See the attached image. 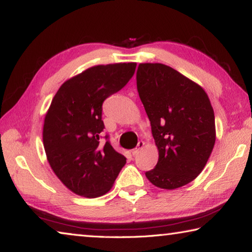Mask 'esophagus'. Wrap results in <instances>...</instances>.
<instances>
[{
    "mask_svg": "<svg viewBox=\"0 0 252 252\" xmlns=\"http://www.w3.org/2000/svg\"><path fill=\"white\" fill-rule=\"evenodd\" d=\"M144 143L143 141H139V143H138V147H136L135 149H133V150H132V155L133 156H136V155H139V152L142 150L143 149V147H144Z\"/></svg>",
    "mask_w": 252,
    "mask_h": 252,
    "instance_id": "esophagus-1",
    "label": "esophagus"
}]
</instances>
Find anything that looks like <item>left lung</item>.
<instances>
[{
	"label": "left lung",
	"instance_id": "obj_1",
	"mask_svg": "<svg viewBox=\"0 0 252 252\" xmlns=\"http://www.w3.org/2000/svg\"><path fill=\"white\" fill-rule=\"evenodd\" d=\"M136 87L159 152L146 177L165 190L188 185L206 167L216 143L210 99L198 83L162 63H140Z\"/></svg>",
	"mask_w": 252,
	"mask_h": 252
}]
</instances>
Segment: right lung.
Segmentation results:
<instances>
[{"label": "right lung", "mask_w": 252, "mask_h": 252, "mask_svg": "<svg viewBox=\"0 0 252 252\" xmlns=\"http://www.w3.org/2000/svg\"><path fill=\"white\" fill-rule=\"evenodd\" d=\"M135 62L89 67L63 83L46 111L43 146L50 167L75 194L96 198L109 192L126 164L109 141L102 143V103L129 82Z\"/></svg>", "instance_id": "add662e5"}]
</instances>
